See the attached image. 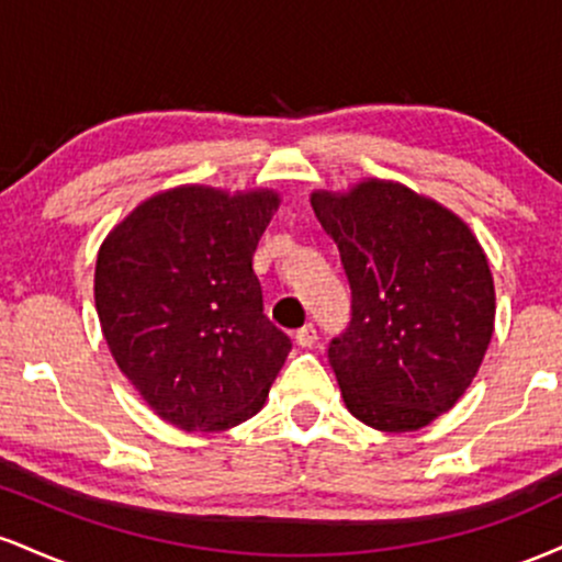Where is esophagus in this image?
Wrapping results in <instances>:
<instances>
[{
    "label": "esophagus",
    "mask_w": 562,
    "mask_h": 562,
    "mask_svg": "<svg viewBox=\"0 0 562 562\" xmlns=\"http://www.w3.org/2000/svg\"><path fill=\"white\" fill-rule=\"evenodd\" d=\"M295 344H299L301 348H312L314 344H317V327L303 325L301 330L295 333Z\"/></svg>",
    "instance_id": "obj_1"
}]
</instances>
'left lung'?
I'll return each mask as SVG.
<instances>
[{"label":"left lung","mask_w":562,"mask_h":562,"mask_svg":"<svg viewBox=\"0 0 562 562\" xmlns=\"http://www.w3.org/2000/svg\"><path fill=\"white\" fill-rule=\"evenodd\" d=\"M338 245L351 322L327 346L344 402L378 430H417L451 409L494 333V280L479 240L434 200L393 182L314 192Z\"/></svg>","instance_id":"left-lung-1"}]
</instances>
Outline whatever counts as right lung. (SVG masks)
<instances>
[{"label": "right lung", "mask_w": 562, "mask_h": 562, "mask_svg": "<svg viewBox=\"0 0 562 562\" xmlns=\"http://www.w3.org/2000/svg\"><path fill=\"white\" fill-rule=\"evenodd\" d=\"M274 192L177 187L102 243L94 303L113 359L158 417L224 430L263 406L290 338L263 314L254 254Z\"/></svg>", "instance_id": "add662e5"}]
</instances>
